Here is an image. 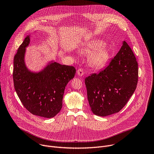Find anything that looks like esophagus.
<instances>
[{"label": "esophagus", "instance_id": "esophagus-1", "mask_svg": "<svg viewBox=\"0 0 154 154\" xmlns=\"http://www.w3.org/2000/svg\"><path fill=\"white\" fill-rule=\"evenodd\" d=\"M77 74L79 75V76H82L83 74H84V72H83V70L82 69H79L77 70Z\"/></svg>", "mask_w": 154, "mask_h": 154}]
</instances>
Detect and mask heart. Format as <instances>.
<instances>
[{
  "instance_id": "heart-1",
  "label": "heart",
  "mask_w": 154,
  "mask_h": 154,
  "mask_svg": "<svg viewBox=\"0 0 154 154\" xmlns=\"http://www.w3.org/2000/svg\"><path fill=\"white\" fill-rule=\"evenodd\" d=\"M80 52L82 54H91L88 62L93 68H103L109 59V52L104 42L100 39L87 41L80 46Z\"/></svg>"
}]
</instances>
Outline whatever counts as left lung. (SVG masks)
I'll return each instance as SVG.
<instances>
[{"instance_id": "left-lung-1", "label": "left lung", "mask_w": 154, "mask_h": 154, "mask_svg": "<svg viewBox=\"0 0 154 154\" xmlns=\"http://www.w3.org/2000/svg\"><path fill=\"white\" fill-rule=\"evenodd\" d=\"M138 79V63L132 50L124 41L108 66L85 80L92 112L99 116L119 112L135 92Z\"/></svg>"}]
</instances>
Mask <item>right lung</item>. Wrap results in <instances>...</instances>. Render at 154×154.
<instances>
[{
    "label": "right lung",
    "instance_id": "obj_1",
    "mask_svg": "<svg viewBox=\"0 0 154 154\" xmlns=\"http://www.w3.org/2000/svg\"><path fill=\"white\" fill-rule=\"evenodd\" d=\"M30 42V35H29L14 57V89L30 113L51 118L61 110L65 87L74 77L76 70L71 66L51 61L39 72L30 71L25 63L26 48Z\"/></svg>",
    "mask_w": 154,
    "mask_h": 154
}]
</instances>
